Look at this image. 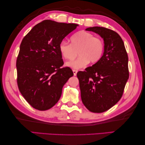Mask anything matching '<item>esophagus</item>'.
<instances>
[{
	"label": "esophagus",
	"instance_id": "esophagus-1",
	"mask_svg": "<svg viewBox=\"0 0 145 145\" xmlns=\"http://www.w3.org/2000/svg\"><path fill=\"white\" fill-rule=\"evenodd\" d=\"M72 71H73V74H74V76H76V74H77V72H78V71H77V70H74V69H73V70H72Z\"/></svg>",
	"mask_w": 145,
	"mask_h": 145
}]
</instances>
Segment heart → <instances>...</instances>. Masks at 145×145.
<instances>
[{
    "label": "heart",
    "instance_id": "b5f03b06",
    "mask_svg": "<svg viewBox=\"0 0 145 145\" xmlns=\"http://www.w3.org/2000/svg\"><path fill=\"white\" fill-rule=\"evenodd\" d=\"M71 44L62 41L59 44V51L63 58L72 60L77 56L76 60L66 63L68 67L80 69L89 62L92 64L98 63L104 53V42L98 37H94L92 33L82 31L75 33L71 37ZM78 52H77V51Z\"/></svg>",
    "mask_w": 145,
    "mask_h": 145
}]
</instances>
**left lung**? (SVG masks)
<instances>
[{
	"label": "left lung",
	"instance_id": "1",
	"mask_svg": "<svg viewBox=\"0 0 145 145\" xmlns=\"http://www.w3.org/2000/svg\"><path fill=\"white\" fill-rule=\"evenodd\" d=\"M86 31L98 34L104 40V53L98 63L79 71L81 98L89 110L101 113L119 101L129 77V58L124 42L114 31L103 27H91Z\"/></svg>",
	"mask_w": 145,
	"mask_h": 145
}]
</instances>
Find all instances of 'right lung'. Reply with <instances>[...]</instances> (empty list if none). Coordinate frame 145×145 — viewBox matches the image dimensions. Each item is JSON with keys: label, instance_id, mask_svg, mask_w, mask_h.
<instances>
[{"label": "right lung", "instance_id": "1", "mask_svg": "<svg viewBox=\"0 0 145 145\" xmlns=\"http://www.w3.org/2000/svg\"><path fill=\"white\" fill-rule=\"evenodd\" d=\"M78 24L46 20L35 25L24 38L16 59L17 84L33 108L46 110L60 98L63 86L73 76L63 65L59 44Z\"/></svg>", "mask_w": 145, "mask_h": 145}]
</instances>
